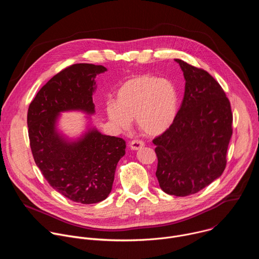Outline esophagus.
<instances>
[{
	"label": "esophagus",
	"instance_id": "obj_1",
	"mask_svg": "<svg viewBox=\"0 0 259 259\" xmlns=\"http://www.w3.org/2000/svg\"><path fill=\"white\" fill-rule=\"evenodd\" d=\"M144 146V143L143 141L139 140V139H134L130 142V149L133 150V151H137V150H140L142 149V147Z\"/></svg>",
	"mask_w": 259,
	"mask_h": 259
}]
</instances>
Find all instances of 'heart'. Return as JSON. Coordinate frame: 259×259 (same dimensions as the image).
Segmentation results:
<instances>
[{
	"label": "heart",
	"instance_id": "obj_1",
	"mask_svg": "<svg viewBox=\"0 0 259 259\" xmlns=\"http://www.w3.org/2000/svg\"><path fill=\"white\" fill-rule=\"evenodd\" d=\"M116 100L105 104L106 116L113 125L127 130L135 119L137 128L149 136H158L172 125L179 105L176 86L153 75L127 80L118 89Z\"/></svg>",
	"mask_w": 259,
	"mask_h": 259
}]
</instances>
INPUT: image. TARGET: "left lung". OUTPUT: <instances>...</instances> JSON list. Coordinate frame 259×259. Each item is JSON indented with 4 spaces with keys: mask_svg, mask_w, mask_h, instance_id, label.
Instances as JSON below:
<instances>
[{
    "mask_svg": "<svg viewBox=\"0 0 259 259\" xmlns=\"http://www.w3.org/2000/svg\"><path fill=\"white\" fill-rule=\"evenodd\" d=\"M175 61L186 79L183 100L172 125L153 142L160 188L168 195L186 197L225 171L233 114L229 98L210 73L181 59Z\"/></svg>",
    "mask_w": 259,
    "mask_h": 259,
    "instance_id": "1",
    "label": "left lung"
}]
</instances>
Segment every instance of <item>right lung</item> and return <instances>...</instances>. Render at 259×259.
Wrapping results in <instances>:
<instances>
[{
    "instance_id": "right-lung-1",
    "label": "right lung",
    "mask_w": 259,
    "mask_h": 259,
    "mask_svg": "<svg viewBox=\"0 0 259 259\" xmlns=\"http://www.w3.org/2000/svg\"><path fill=\"white\" fill-rule=\"evenodd\" d=\"M105 70L104 66L91 63L62 69L36 93L27 110L29 144L36 166L55 191L82 204L107 198L117 164L125 155L126 141L96 129L68 141L57 132L56 122L66 110L94 114V79Z\"/></svg>"
}]
</instances>
